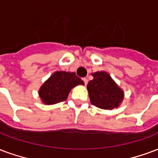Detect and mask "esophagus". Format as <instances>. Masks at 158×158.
Masks as SVG:
<instances>
[{
	"label": "esophagus",
	"mask_w": 158,
	"mask_h": 158,
	"mask_svg": "<svg viewBox=\"0 0 158 158\" xmlns=\"http://www.w3.org/2000/svg\"><path fill=\"white\" fill-rule=\"evenodd\" d=\"M83 81L85 82V85H86L88 83V79H87V78H83Z\"/></svg>",
	"instance_id": "obj_1"
}]
</instances>
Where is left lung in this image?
Segmentation results:
<instances>
[{"instance_id": "1", "label": "left lung", "mask_w": 158, "mask_h": 158, "mask_svg": "<svg viewBox=\"0 0 158 158\" xmlns=\"http://www.w3.org/2000/svg\"><path fill=\"white\" fill-rule=\"evenodd\" d=\"M94 79L87 85L91 104L103 110L118 108L124 99V91L107 72L92 73Z\"/></svg>"}]
</instances>
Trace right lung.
Here are the masks:
<instances>
[{"mask_svg": "<svg viewBox=\"0 0 158 158\" xmlns=\"http://www.w3.org/2000/svg\"><path fill=\"white\" fill-rule=\"evenodd\" d=\"M79 85L85 83L75 73L56 71L41 86L38 95L43 104L54 105L67 100L71 89Z\"/></svg>", "mask_w": 158, "mask_h": 158, "instance_id": "1", "label": "right lung"}]
</instances>
